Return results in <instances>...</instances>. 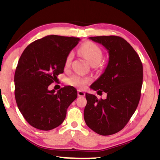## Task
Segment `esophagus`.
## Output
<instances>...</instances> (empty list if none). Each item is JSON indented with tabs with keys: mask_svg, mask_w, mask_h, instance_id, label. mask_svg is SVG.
<instances>
[{
	"mask_svg": "<svg viewBox=\"0 0 160 160\" xmlns=\"http://www.w3.org/2000/svg\"><path fill=\"white\" fill-rule=\"evenodd\" d=\"M77 95H78L79 97H84L85 95V93H84L83 91L78 90V91H77Z\"/></svg>",
	"mask_w": 160,
	"mask_h": 160,
	"instance_id": "obj_1",
	"label": "esophagus"
}]
</instances>
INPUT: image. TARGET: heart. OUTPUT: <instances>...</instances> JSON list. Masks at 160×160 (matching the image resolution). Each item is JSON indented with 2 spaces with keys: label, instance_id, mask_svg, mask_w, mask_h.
<instances>
[{
  "label": "heart",
  "instance_id": "obj_1",
  "mask_svg": "<svg viewBox=\"0 0 160 160\" xmlns=\"http://www.w3.org/2000/svg\"><path fill=\"white\" fill-rule=\"evenodd\" d=\"M79 51L92 66L98 65L101 59H102V51H101L99 46L92 42L88 41L83 43L79 48ZM72 57H73V53L72 52H70L67 55L65 59L66 66L70 65ZM90 81L91 79L89 77H82L77 75H72L67 79L68 84L80 89L85 88V86L90 83Z\"/></svg>",
  "mask_w": 160,
  "mask_h": 160
}]
</instances>
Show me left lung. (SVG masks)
I'll return each instance as SVG.
<instances>
[{
    "label": "left lung",
    "instance_id": "left-lung-1",
    "mask_svg": "<svg viewBox=\"0 0 160 160\" xmlns=\"http://www.w3.org/2000/svg\"><path fill=\"white\" fill-rule=\"evenodd\" d=\"M109 53L104 72L90 88L107 93L99 100L86 93L84 119L87 125L101 135L118 133L128 123L137 109L141 96L143 66L137 52L123 38L118 36L91 37Z\"/></svg>",
    "mask_w": 160,
    "mask_h": 160
}]
</instances>
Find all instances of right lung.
<instances>
[{"instance_id":"right-lung-1","label":"right lung","mask_w":160,"mask_h":160,"mask_svg":"<svg viewBox=\"0 0 160 160\" xmlns=\"http://www.w3.org/2000/svg\"><path fill=\"white\" fill-rule=\"evenodd\" d=\"M81 39L48 35L24 50L14 73V95L19 111L31 126L48 131L60 125L67 109L77 98L72 86L57 92L49 86L62 73L67 55Z\"/></svg>"}]
</instances>
